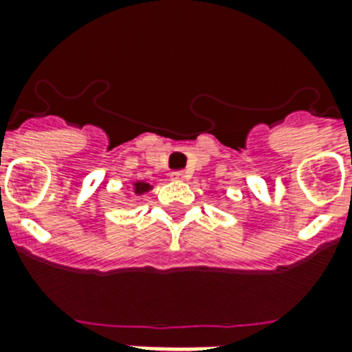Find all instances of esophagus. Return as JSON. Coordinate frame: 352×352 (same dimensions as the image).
Returning a JSON list of instances; mask_svg holds the SVG:
<instances>
[{
  "mask_svg": "<svg viewBox=\"0 0 352 352\" xmlns=\"http://www.w3.org/2000/svg\"><path fill=\"white\" fill-rule=\"evenodd\" d=\"M186 177L188 175L184 171H173V173H171V179H173V181H184Z\"/></svg>",
  "mask_w": 352,
  "mask_h": 352,
  "instance_id": "obj_1",
  "label": "esophagus"
}]
</instances>
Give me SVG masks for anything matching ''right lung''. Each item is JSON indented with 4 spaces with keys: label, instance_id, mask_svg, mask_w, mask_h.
Returning <instances> with one entry per match:
<instances>
[{
    "label": "right lung",
    "instance_id": "obj_1",
    "mask_svg": "<svg viewBox=\"0 0 352 352\" xmlns=\"http://www.w3.org/2000/svg\"><path fill=\"white\" fill-rule=\"evenodd\" d=\"M133 186H135V193H144L148 192V190H151V186H149L148 182H135Z\"/></svg>",
    "mask_w": 352,
    "mask_h": 352
}]
</instances>
